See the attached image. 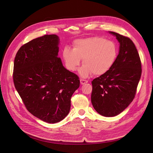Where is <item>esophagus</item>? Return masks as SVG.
Wrapping results in <instances>:
<instances>
[{"label": "esophagus", "instance_id": "esophagus-1", "mask_svg": "<svg viewBox=\"0 0 153 153\" xmlns=\"http://www.w3.org/2000/svg\"><path fill=\"white\" fill-rule=\"evenodd\" d=\"M80 83H81L82 85H84V84H85V83H88V80L83 79H80Z\"/></svg>", "mask_w": 153, "mask_h": 153}]
</instances>
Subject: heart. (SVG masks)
I'll return each instance as SVG.
<instances>
[{"mask_svg":"<svg viewBox=\"0 0 153 153\" xmlns=\"http://www.w3.org/2000/svg\"><path fill=\"white\" fill-rule=\"evenodd\" d=\"M118 49L116 43L105 38L93 36L76 40L73 49L65 48L62 53L67 68L75 71L83 59L79 74L86 77L93 73L101 76L110 71L116 62Z\"/></svg>","mask_w":153,"mask_h":153,"instance_id":"obj_1","label":"heart"}]
</instances>
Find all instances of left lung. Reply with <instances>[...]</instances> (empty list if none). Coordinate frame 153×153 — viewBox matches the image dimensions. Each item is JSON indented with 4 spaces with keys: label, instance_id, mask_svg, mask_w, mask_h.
Masks as SVG:
<instances>
[{
    "label": "left lung",
    "instance_id": "obj_1",
    "mask_svg": "<svg viewBox=\"0 0 153 153\" xmlns=\"http://www.w3.org/2000/svg\"><path fill=\"white\" fill-rule=\"evenodd\" d=\"M119 42V51L110 71L92 81L91 103L105 117L121 113L131 102L142 74L139 54L133 41L117 33L109 31Z\"/></svg>",
    "mask_w": 153,
    "mask_h": 153
}]
</instances>
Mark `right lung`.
<instances>
[{
	"instance_id": "obj_1",
	"label": "right lung",
	"mask_w": 153,
	"mask_h": 153,
	"mask_svg": "<svg viewBox=\"0 0 153 153\" xmlns=\"http://www.w3.org/2000/svg\"><path fill=\"white\" fill-rule=\"evenodd\" d=\"M56 34L34 39L18 50L14 63L15 88L28 111L50 123L62 120L70 110L71 98L80 80L58 57Z\"/></svg>"
}]
</instances>
